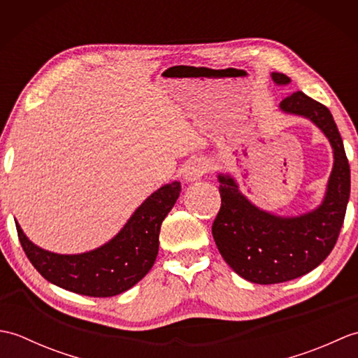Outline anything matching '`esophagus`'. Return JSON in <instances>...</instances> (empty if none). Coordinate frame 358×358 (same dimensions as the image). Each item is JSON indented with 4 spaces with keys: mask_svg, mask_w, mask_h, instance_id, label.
<instances>
[{
    "mask_svg": "<svg viewBox=\"0 0 358 358\" xmlns=\"http://www.w3.org/2000/svg\"><path fill=\"white\" fill-rule=\"evenodd\" d=\"M208 172V163H204L203 159H192L189 162L183 171V177L186 181H195L200 180L204 173Z\"/></svg>",
    "mask_w": 358,
    "mask_h": 358,
    "instance_id": "1",
    "label": "esophagus"
}]
</instances>
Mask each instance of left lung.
I'll use <instances>...</instances> for the list:
<instances>
[{
    "mask_svg": "<svg viewBox=\"0 0 358 358\" xmlns=\"http://www.w3.org/2000/svg\"><path fill=\"white\" fill-rule=\"evenodd\" d=\"M277 85L289 77L273 72ZM280 109L309 118L320 127L334 149V167L323 203L300 217H277L254 206L229 175H218L222 208L212 235L224 262L240 277L257 285L294 280L315 269L331 254L346 214L351 171L346 152L329 109L303 92H294Z\"/></svg>",
    "mask_w": 358,
    "mask_h": 358,
    "instance_id": "obj_1",
    "label": "left lung"
}]
</instances>
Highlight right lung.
<instances>
[{
    "mask_svg": "<svg viewBox=\"0 0 358 358\" xmlns=\"http://www.w3.org/2000/svg\"><path fill=\"white\" fill-rule=\"evenodd\" d=\"M181 185L173 181L148 196L115 237L101 248L77 255L53 254L35 246L20 224L22 249L41 275L75 294L113 296L131 289L146 275L158 254L159 227L173 208Z\"/></svg>",
    "mask_w": 358,
    "mask_h": 358,
    "instance_id": "add662e5",
    "label": "right lung"
}]
</instances>
